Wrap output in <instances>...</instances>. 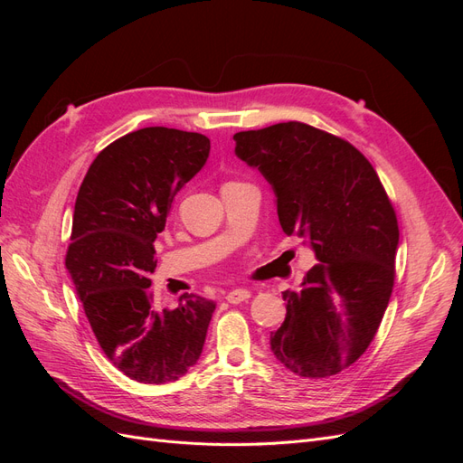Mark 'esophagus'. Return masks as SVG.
<instances>
[{
    "label": "esophagus",
    "mask_w": 463,
    "mask_h": 463,
    "mask_svg": "<svg viewBox=\"0 0 463 463\" xmlns=\"http://www.w3.org/2000/svg\"><path fill=\"white\" fill-rule=\"evenodd\" d=\"M250 298V291L245 289V288H237V289H232L228 296H226V301L228 303H241V301H247Z\"/></svg>",
    "instance_id": "obj_1"
}]
</instances>
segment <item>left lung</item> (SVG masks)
Here are the masks:
<instances>
[{
    "mask_svg": "<svg viewBox=\"0 0 463 463\" xmlns=\"http://www.w3.org/2000/svg\"><path fill=\"white\" fill-rule=\"evenodd\" d=\"M233 138L237 156L272 185L284 233L305 240L320 262L301 289L284 291L272 354L305 378L338 374L367 352L388 307L396 210L371 162L342 137L288 121Z\"/></svg>",
    "mask_w": 463,
    "mask_h": 463,
    "instance_id": "8db88e82",
    "label": "left lung"
}]
</instances>
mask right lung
<instances>
[{"label": "right lung", "instance_id": "add662e5", "mask_svg": "<svg viewBox=\"0 0 463 463\" xmlns=\"http://www.w3.org/2000/svg\"><path fill=\"white\" fill-rule=\"evenodd\" d=\"M208 152L201 133L138 129L98 154L77 194L65 266L102 352L137 383H174L203 354L216 303L184 293L158 311L148 288L154 241Z\"/></svg>", "mask_w": 463, "mask_h": 463}]
</instances>
